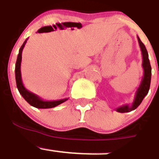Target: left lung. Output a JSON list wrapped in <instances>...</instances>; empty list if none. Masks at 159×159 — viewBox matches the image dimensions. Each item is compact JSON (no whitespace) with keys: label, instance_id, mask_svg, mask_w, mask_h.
<instances>
[{"label":"left lung","instance_id":"obj_1","mask_svg":"<svg viewBox=\"0 0 159 159\" xmlns=\"http://www.w3.org/2000/svg\"><path fill=\"white\" fill-rule=\"evenodd\" d=\"M138 38L139 43L140 49L142 51L143 56V76L142 78V81L140 82L139 86L135 92V98L133 101L132 104L131 105L129 104H124L122 106L119 107L116 109V111L118 112H128L132 110L135 109L137 107L141 104L145 96L148 93V91L150 89V85H151V66L150 63L149 58H148V53H147L146 47L142 41L140 40L139 37L137 36Z\"/></svg>","mask_w":159,"mask_h":159}]
</instances>
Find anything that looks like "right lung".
I'll use <instances>...</instances> for the list:
<instances>
[{
  "instance_id": "obj_1",
  "label": "right lung",
  "mask_w": 159,
  "mask_h": 159,
  "mask_svg": "<svg viewBox=\"0 0 159 159\" xmlns=\"http://www.w3.org/2000/svg\"><path fill=\"white\" fill-rule=\"evenodd\" d=\"M24 41L21 48H20L19 54L17 56L16 62L15 67V75H16V86L18 90H19L20 93L22 95L24 100L27 101L31 106L35 107L37 108H54L55 106H58V104H62L68 100V98H64V99L56 100V101H43L41 97H39L36 94L30 92L29 90L27 89L24 87V84L22 81V77H21V70H20V66H21V60H22V51L24 49V46L26 44L27 40Z\"/></svg>"
}]
</instances>
